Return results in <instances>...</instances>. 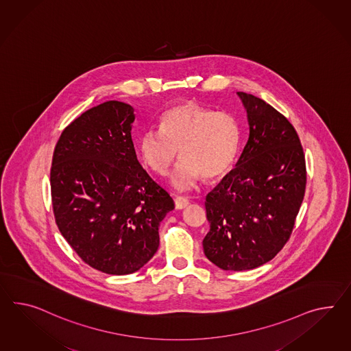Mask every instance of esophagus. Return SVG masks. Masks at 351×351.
Returning a JSON list of instances; mask_svg holds the SVG:
<instances>
[{"label":"esophagus","instance_id":"1","mask_svg":"<svg viewBox=\"0 0 351 351\" xmlns=\"http://www.w3.org/2000/svg\"><path fill=\"white\" fill-rule=\"evenodd\" d=\"M174 204H176V208H177V210H182V208L189 206V201L186 197L176 196V197H174Z\"/></svg>","mask_w":351,"mask_h":351}]
</instances>
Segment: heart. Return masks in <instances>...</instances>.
Instances as JSON below:
<instances>
[{
	"mask_svg": "<svg viewBox=\"0 0 351 351\" xmlns=\"http://www.w3.org/2000/svg\"><path fill=\"white\" fill-rule=\"evenodd\" d=\"M160 130H149L138 137L137 149L145 164L165 176L178 156L171 183L180 191L191 189L197 180H216L232 168L241 145V126L233 114L215 112L195 101H184L165 110Z\"/></svg>",
	"mask_w": 351,
	"mask_h": 351,
	"instance_id": "obj_1",
	"label": "heart"
}]
</instances>
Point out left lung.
<instances>
[{
	"mask_svg": "<svg viewBox=\"0 0 351 351\" xmlns=\"http://www.w3.org/2000/svg\"><path fill=\"white\" fill-rule=\"evenodd\" d=\"M247 113L248 140L221 182L207 193L208 261L225 271L272 260L293 232L306 191V160L291 123L269 103L237 91Z\"/></svg>",
	"mask_w": 351,
	"mask_h": 351,
	"instance_id": "left-lung-1",
	"label": "left lung"
}]
</instances>
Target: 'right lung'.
Wrapping results in <instances>:
<instances>
[{"label":"right lung","instance_id":"right-lung-1","mask_svg":"<svg viewBox=\"0 0 351 351\" xmlns=\"http://www.w3.org/2000/svg\"><path fill=\"white\" fill-rule=\"evenodd\" d=\"M135 109L109 100L63 130L54 149L51 192L63 238L93 269L128 275L159 247V225L174 208L169 193L137 160Z\"/></svg>","mask_w":351,"mask_h":351}]
</instances>
